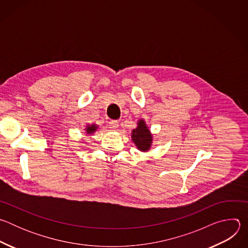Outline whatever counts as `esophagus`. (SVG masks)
Masks as SVG:
<instances>
[{
    "label": "esophagus",
    "mask_w": 248,
    "mask_h": 248,
    "mask_svg": "<svg viewBox=\"0 0 248 248\" xmlns=\"http://www.w3.org/2000/svg\"><path fill=\"white\" fill-rule=\"evenodd\" d=\"M109 126L112 130H118L119 127V123L117 121H111L109 124Z\"/></svg>",
    "instance_id": "obj_1"
}]
</instances>
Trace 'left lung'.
<instances>
[{
	"instance_id": "left-lung-1",
	"label": "left lung",
	"mask_w": 248,
	"mask_h": 248,
	"mask_svg": "<svg viewBox=\"0 0 248 248\" xmlns=\"http://www.w3.org/2000/svg\"><path fill=\"white\" fill-rule=\"evenodd\" d=\"M131 140L139 151L147 152L150 150L153 142V135L143 119L139 120L137 122V127L132 129Z\"/></svg>"
}]
</instances>
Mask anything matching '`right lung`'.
I'll return each mask as SVG.
<instances>
[{
	"label": "right lung",
	"instance_id": "obj_1",
	"mask_svg": "<svg viewBox=\"0 0 248 248\" xmlns=\"http://www.w3.org/2000/svg\"><path fill=\"white\" fill-rule=\"evenodd\" d=\"M98 127H99V125H97V124H87L86 125V127L84 128V130H85V132H86V134H88V135H92L97 129H98Z\"/></svg>",
	"mask_w": 248,
	"mask_h": 248
}]
</instances>
